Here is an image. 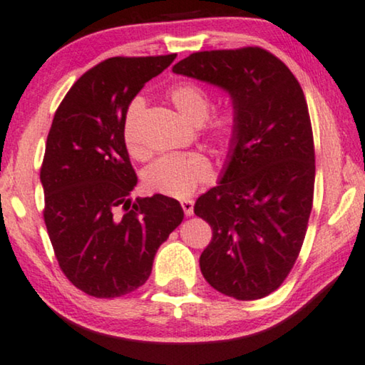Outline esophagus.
<instances>
[{"instance_id":"34e87169","label":"esophagus","mask_w":365,"mask_h":365,"mask_svg":"<svg viewBox=\"0 0 365 365\" xmlns=\"http://www.w3.org/2000/svg\"><path fill=\"white\" fill-rule=\"evenodd\" d=\"M182 208H183V213L187 215V217H192V215H193V202H192V200H182Z\"/></svg>"}]
</instances>
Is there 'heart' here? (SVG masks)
<instances>
[{"label":"heart","instance_id":"heart-1","mask_svg":"<svg viewBox=\"0 0 365 365\" xmlns=\"http://www.w3.org/2000/svg\"><path fill=\"white\" fill-rule=\"evenodd\" d=\"M168 99L177 110L192 122L203 124L207 135L218 145H230L240 130V114L235 106L228 104L215 114L212 109V96L197 82H178L168 89ZM145 110V102L135 97L129 102L124 115V142L132 157H145L147 148L140 138V120ZM212 178L210 162L200 153L183 155H163L150 163L143 172V185L148 192L160 193L165 197L183 198L193 193L200 183Z\"/></svg>","mask_w":365,"mask_h":365}]
</instances>
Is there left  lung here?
I'll use <instances>...</instances> for the list:
<instances>
[{"label": "left lung", "mask_w": 365, "mask_h": 365, "mask_svg": "<svg viewBox=\"0 0 365 365\" xmlns=\"http://www.w3.org/2000/svg\"><path fill=\"white\" fill-rule=\"evenodd\" d=\"M173 73L228 91L238 109L222 180L193 208L213 232L200 269L222 294L261 299L294 266L312 210L316 157L304 92L283 61L258 46L200 51Z\"/></svg>", "instance_id": "obj_1"}]
</instances>
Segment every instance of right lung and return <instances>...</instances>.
Instances as JSON below:
<instances>
[{
    "mask_svg": "<svg viewBox=\"0 0 365 365\" xmlns=\"http://www.w3.org/2000/svg\"><path fill=\"white\" fill-rule=\"evenodd\" d=\"M175 58L102 61L74 82L54 114L41 165L43 217L61 271L89 296L110 299L140 287L158 246L183 220L180 203L163 195L130 207L137 175L122 133L129 102Z\"/></svg>",
    "mask_w": 365,
    "mask_h": 365,
    "instance_id": "1",
    "label": "right lung"
}]
</instances>
